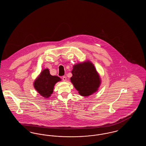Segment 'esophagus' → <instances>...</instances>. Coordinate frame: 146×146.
I'll use <instances>...</instances> for the list:
<instances>
[{"instance_id": "obj_1", "label": "esophagus", "mask_w": 146, "mask_h": 146, "mask_svg": "<svg viewBox=\"0 0 146 146\" xmlns=\"http://www.w3.org/2000/svg\"><path fill=\"white\" fill-rule=\"evenodd\" d=\"M62 80L64 82H66V81H67V78L65 76H63Z\"/></svg>"}]
</instances>
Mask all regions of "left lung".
Instances as JSON below:
<instances>
[{
    "instance_id": "1",
    "label": "left lung",
    "mask_w": 146,
    "mask_h": 146,
    "mask_svg": "<svg viewBox=\"0 0 146 146\" xmlns=\"http://www.w3.org/2000/svg\"><path fill=\"white\" fill-rule=\"evenodd\" d=\"M71 83L78 93L83 96H89L96 92L101 80L94 64L86 61L74 64L72 70Z\"/></svg>"
}]
</instances>
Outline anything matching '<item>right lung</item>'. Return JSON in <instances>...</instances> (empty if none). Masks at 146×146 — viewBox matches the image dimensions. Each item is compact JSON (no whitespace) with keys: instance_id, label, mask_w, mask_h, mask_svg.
<instances>
[{"instance_id":"add662e5","label":"right lung","mask_w":146,"mask_h":146,"mask_svg":"<svg viewBox=\"0 0 146 146\" xmlns=\"http://www.w3.org/2000/svg\"><path fill=\"white\" fill-rule=\"evenodd\" d=\"M61 80L56 76H51L48 68L42 70L33 84L35 89L43 97L49 98L52 94L56 84Z\"/></svg>"}]
</instances>
